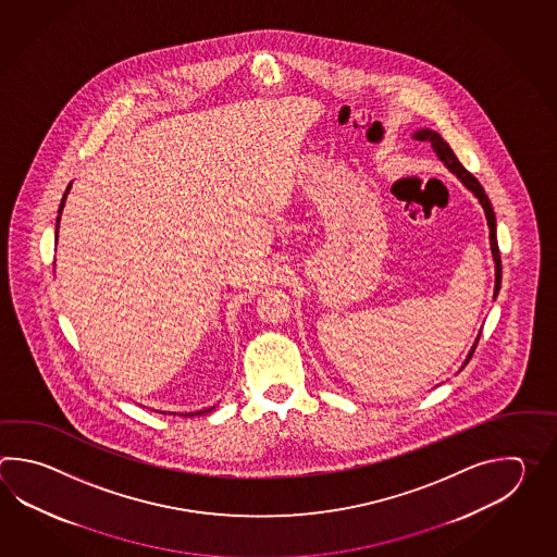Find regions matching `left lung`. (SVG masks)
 Wrapping results in <instances>:
<instances>
[{
    "label": "left lung",
    "mask_w": 557,
    "mask_h": 557,
    "mask_svg": "<svg viewBox=\"0 0 557 557\" xmlns=\"http://www.w3.org/2000/svg\"><path fill=\"white\" fill-rule=\"evenodd\" d=\"M414 139L430 143L432 149L438 154L440 161L448 166L451 173L460 178L468 189L472 190L473 195L478 197L480 205L484 207L485 219H487V226H490V247H492V255H494V262H496V286H494V296H497V293H499V284H502V259H499V247H497L496 214H494V209H492V202H490L487 195H485L484 187H482L480 181L473 177L472 173L458 161V157L451 151L450 145L442 139L440 133L432 129L416 131ZM478 341H480V336H478ZM478 341H475V344H478ZM475 344H473L472 350H470V355H468V360L472 358ZM468 360H466V364H468Z\"/></svg>",
    "instance_id": "obj_1"
}]
</instances>
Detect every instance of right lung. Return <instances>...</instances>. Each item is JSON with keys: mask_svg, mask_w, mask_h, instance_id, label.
Returning a JSON list of instances; mask_svg holds the SVG:
<instances>
[{"mask_svg": "<svg viewBox=\"0 0 557 557\" xmlns=\"http://www.w3.org/2000/svg\"><path fill=\"white\" fill-rule=\"evenodd\" d=\"M70 187H72V185H70ZM70 187H67V189H65V195H63V199H61V205H60V214H58V228H60V219H61V211H63V205H65V199H67V193H70ZM55 240H58V238H55Z\"/></svg>", "mask_w": 557, "mask_h": 557, "instance_id": "right-lung-1", "label": "right lung"}]
</instances>
